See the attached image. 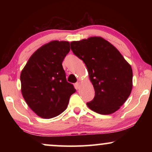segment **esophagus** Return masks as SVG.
Wrapping results in <instances>:
<instances>
[{
	"instance_id": "1",
	"label": "esophagus",
	"mask_w": 152,
	"mask_h": 152,
	"mask_svg": "<svg viewBox=\"0 0 152 152\" xmlns=\"http://www.w3.org/2000/svg\"><path fill=\"white\" fill-rule=\"evenodd\" d=\"M80 82H77V83H75V87H76V88H77V89L80 88Z\"/></svg>"
}]
</instances>
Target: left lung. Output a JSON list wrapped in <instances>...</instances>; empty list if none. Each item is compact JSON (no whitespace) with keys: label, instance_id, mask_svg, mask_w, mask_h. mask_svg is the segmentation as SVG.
Here are the masks:
<instances>
[{"label":"left lung","instance_id":"left-lung-1","mask_svg":"<svg viewBox=\"0 0 152 152\" xmlns=\"http://www.w3.org/2000/svg\"><path fill=\"white\" fill-rule=\"evenodd\" d=\"M72 53L86 64L95 97L86 104L102 115L118 111L133 86L132 66L111 43L100 37L72 41Z\"/></svg>","mask_w":152,"mask_h":152}]
</instances>
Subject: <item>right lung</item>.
I'll return each instance as SVG.
<instances>
[{
	"instance_id": "1",
	"label": "right lung",
	"mask_w": 152,
	"mask_h": 152,
	"mask_svg": "<svg viewBox=\"0 0 152 152\" xmlns=\"http://www.w3.org/2000/svg\"><path fill=\"white\" fill-rule=\"evenodd\" d=\"M70 50L68 41H52L37 50L22 70V95L39 117L50 119L63 113L76 91L62 66Z\"/></svg>"
}]
</instances>
